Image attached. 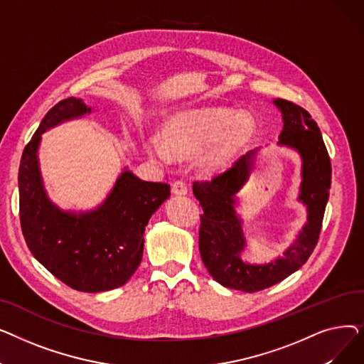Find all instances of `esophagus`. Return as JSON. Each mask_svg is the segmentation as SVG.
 I'll return each mask as SVG.
<instances>
[{
	"instance_id": "1",
	"label": "esophagus",
	"mask_w": 364,
	"mask_h": 364,
	"mask_svg": "<svg viewBox=\"0 0 364 364\" xmlns=\"http://www.w3.org/2000/svg\"><path fill=\"white\" fill-rule=\"evenodd\" d=\"M172 193L177 196H184L187 195V186L184 181H176L172 184Z\"/></svg>"
}]
</instances>
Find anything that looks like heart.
Listing matches in <instances>:
<instances>
[{"label": "heart", "instance_id": "b5f03b06", "mask_svg": "<svg viewBox=\"0 0 364 364\" xmlns=\"http://www.w3.org/2000/svg\"><path fill=\"white\" fill-rule=\"evenodd\" d=\"M255 124L246 113L225 107H198L165 121L162 137L150 136L143 147L161 165L196 155L198 168L215 174L230 165L254 137Z\"/></svg>", "mask_w": 364, "mask_h": 364}]
</instances>
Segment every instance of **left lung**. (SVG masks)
Wrapping results in <instances>:
<instances>
[{
  "instance_id": "1",
  "label": "left lung",
  "mask_w": 364,
  "mask_h": 364,
  "mask_svg": "<svg viewBox=\"0 0 364 364\" xmlns=\"http://www.w3.org/2000/svg\"><path fill=\"white\" fill-rule=\"evenodd\" d=\"M273 105L280 110L283 119L277 144L295 150L301 158L296 200L307 209V221L283 255L265 264H252L242 258L247 245L243 220L236 211L239 205L236 193L250 180L261 147L247 151L230 169L211 181L193 184V195L203 209L199 251L205 267L214 280L225 288L250 294L282 282L309 259L321 230L332 177L326 146L310 113L283 99H274Z\"/></svg>"
}]
</instances>
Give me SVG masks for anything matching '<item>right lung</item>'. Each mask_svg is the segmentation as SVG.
<instances>
[{
    "instance_id": "1",
    "label": "right lung",
    "mask_w": 364,
    "mask_h": 364,
    "mask_svg": "<svg viewBox=\"0 0 364 364\" xmlns=\"http://www.w3.org/2000/svg\"><path fill=\"white\" fill-rule=\"evenodd\" d=\"M91 112L75 97L48 110L23 150L18 206L32 255L70 288L94 294L119 288L136 273L143 258L146 225L169 198V186L144 181L125 166L99 206L72 211L55 205L48 198L38 159L43 134Z\"/></svg>"
}]
</instances>
